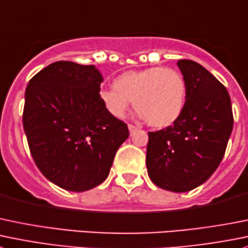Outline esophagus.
Returning <instances> with one entry per match:
<instances>
[{
	"mask_svg": "<svg viewBox=\"0 0 248 248\" xmlns=\"http://www.w3.org/2000/svg\"><path fill=\"white\" fill-rule=\"evenodd\" d=\"M128 129H129V132H131V133H133V132L137 131V127L133 126V124H128Z\"/></svg>",
	"mask_w": 248,
	"mask_h": 248,
	"instance_id": "obj_1",
	"label": "esophagus"
}]
</instances>
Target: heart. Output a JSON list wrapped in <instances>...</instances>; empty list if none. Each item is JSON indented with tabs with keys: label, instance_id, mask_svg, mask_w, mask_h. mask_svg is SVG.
Segmentation results:
<instances>
[{
	"label": "heart",
	"instance_id": "b5f03b06",
	"mask_svg": "<svg viewBox=\"0 0 248 248\" xmlns=\"http://www.w3.org/2000/svg\"><path fill=\"white\" fill-rule=\"evenodd\" d=\"M99 98L116 117L126 114L131 100L139 117L156 128L174 124L184 109L186 83L182 74L170 68L127 71L115 78L114 87L104 88Z\"/></svg>",
	"mask_w": 248,
	"mask_h": 248
}]
</instances>
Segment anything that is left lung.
<instances>
[{
    "label": "left lung",
    "mask_w": 248,
    "mask_h": 248,
    "mask_svg": "<svg viewBox=\"0 0 248 248\" xmlns=\"http://www.w3.org/2000/svg\"><path fill=\"white\" fill-rule=\"evenodd\" d=\"M177 65L186 83L184 109L172 126L149 132L146 167L158 188L185 193L218 168L234 119L227 88L210 71L188 59Z\"/></svg>",
    "instance_id": "left-lung-1"
}]
</instances>
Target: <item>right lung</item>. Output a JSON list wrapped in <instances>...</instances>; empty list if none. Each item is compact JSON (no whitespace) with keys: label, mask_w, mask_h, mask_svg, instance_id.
I'll use <instances>...</instances> for the list:
<instances>
[{"label":"right lung","mask_w":248,"mask_h":248,"mask_svg":"<svg viewBox=\"0 0 248 248\" xmlns=\"http://www.w3.org/2000/svg\"><path fill=\"white\" fill-rule=\"evenodd\" d=\"M102 82L94 65L62 60L36 74L25 90L30 153L42 174L65 190L81 193L104 182L129 136L100 100Z\"/></svg>","instance_id":"add662e5"}]
</instances>
